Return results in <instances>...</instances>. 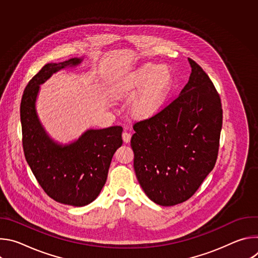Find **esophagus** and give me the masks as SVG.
I'll list each match as a JSON object with an SVG mask.
<instances>
[{"mask_svg":"<svg viewBox=\"0 0 258 258\" xmlns=\"http://www.w3.org/2000/svg\"><path fill=\"white\" fill-rule=\"evenodd\" d=\"M131 139H132V135H131L130 133L124 132V133L122 134V140H123V142H124L125 144H128V143L131 142Z\"/></svg>","mask_w":258,"mask_h":258,"instance_id":"34e87169","label":"esophagus"}]
</instances>
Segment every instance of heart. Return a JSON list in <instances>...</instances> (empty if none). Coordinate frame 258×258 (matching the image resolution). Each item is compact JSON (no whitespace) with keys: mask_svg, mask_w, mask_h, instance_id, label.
Instances as JSON below:
<instances>
[{"mask_svg":"<svg viewBox=\"0 0 258 258\" xmlns=\"http://www.w3.org/2000/svg\"><path fill=\"white\" fill-rule=\"evenodd\" d=\"M169 87L170 73L165 67L145 64L116 84L112 95L116 100H133L131 114L138 119H148L160 111Z\"/></svg>","mask_w":258,"mask_h":258,"instance_id":"obj_1","label":"heart"}]
</instances>
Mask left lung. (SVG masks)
Instances as JSON below:
<instances>
[{
	"label": "left lung",
	"instance_id": "8db88e82",
	"mask_svg": "<svg viewBox=\"0 0 258 258\" xmlns=\"http://www.w3.org/2000/svg\"><path fill=\"white\" fill-rule=\"evenodd\" d=\"M188 84L155 116L137 122L131 140L134 168L150 200L173 206L198 190L216 162L223 109L205 71L188 58Z\"/></svg>",
	"mask_w": 258,
	"mask_h": 258
}]
</instances>
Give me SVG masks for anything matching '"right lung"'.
Instances as JSON below:
<instances>
[{"label":"right lung","instance_id":"add662e5","mask_svg":"<svg viewBox=\"0 0 258 258\" xmlns=\"http://www.w3.org/2000/svg\"><path fill=\"white\" fill-rule=\"evenodd\" d=\"M83 57L46 64L26 86L20 105L25 159L44 191L55 201L82 207L93 202L104 187L115 151L122 145V127L89 128L78 139L60 143L43 125L36 110L41 90L53 75L76 68Z\"/></svg>","mask_w":258,"mask_h":258}]
</instances>
